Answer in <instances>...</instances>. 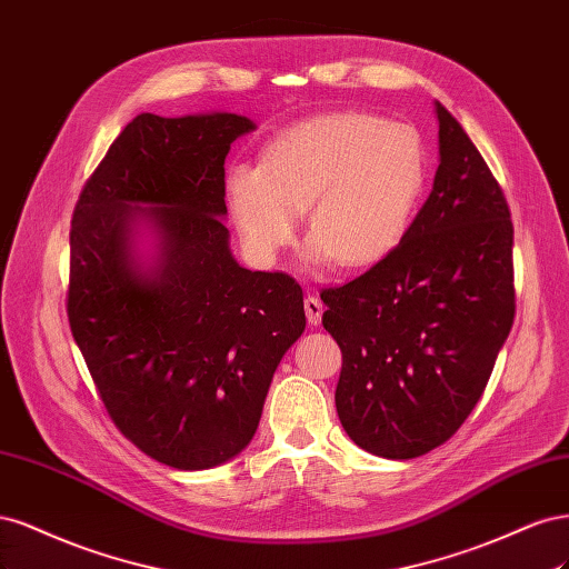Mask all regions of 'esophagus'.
Wrapping results in <instances>:
<instances>
[{"label": "esophagus", "instance_id": "34e87169", "mask_svg": "<svg viewBox=\"0 0 569 569\" xmlns=\"http://www.w3.org/2000/svg\"><path fill=\"white\" fill-rule=\"evenodd\" d=\"M305 315H307V321L311 326H319L321 323V315H323V305L319 298L315 296H307L305 298Z\"/></svg>", "mask_w": 569, "mask_h": 569}]
</instances>
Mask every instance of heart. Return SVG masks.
<instances>
[{
  "instance_id": "b5f03b06",
  "label": "heart",
  "mask_w": 569,
  "mask_h": 569,
  "mask_svg": "<svg viewBox=\"0 0 569 569\" xmlns=\"http://www.w3.org/2000/svg\"><path fill=\"white\" fill-rule=\"evenodd\" d=\"M426 181V146L411 124L345 111L290 127L267 146L260 168H233L227 200L260 262L279 258L305 210L311 262L361 269L401 243Z\"/></svg>"
}]
</instances>
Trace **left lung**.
Wrapping results in <instances>:
<instances>
[{
  "instance_id": "1",
  "label": "left lung",
  "mask_w": 569,
  "mask_h": 569,
  "mask_svg": "<svg viewBox=\"0 0 569 569\" xmlns=\"http://www.w3.org/2000/svg\"><path fill=\"white\" fill-rule=\"evenodd\" d=\"M439 168L401 243L340 288L323 328L342 352L336 409L363 451H432L478 405L512 317V222L499 181L435 101Z\"/></svg>"
}]
</instances>
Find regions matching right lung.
<instances>
[{"instance_id": "1", "label": "right lung", "mask_w": 569, "mask_h": 569, "mask_svg": "<svg viewBox=\"0 0 569 569\" xmlns=\"http://www.w3.org/2000/svg\"><path fill=\"white\" fill-rule=\"evenodd\" d=\"M252 130L236 113H141L72 212V338L120 432L177 470L222 466L250 445L273 371L305 331L298 281L238 264L222 222L224 160Z\"/></svg>"}]
</instances>
